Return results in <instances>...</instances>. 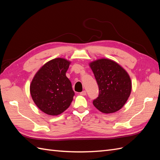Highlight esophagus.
Returning <instances> with one entry per match:
<instances>
[{
    "label": "esophagus",
    "mask_w": 160,
    "mask_h": 160,
    "mask_svg": "<svg viewBox=\"0 0 160 160\" xmlns=\"http://www.w3.org/2000/svg\"><path fill=\"white\" fill-rule=\"evenodd\" d=\"M80 94L81 95H87V92H86V91H82Z\"/></svg>",
    "instance_id": "esophagus-1"
}]
</instances>
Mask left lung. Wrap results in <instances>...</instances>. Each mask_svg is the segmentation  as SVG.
Returning a JSON list of instances; mask_svg holds the SVG:
<instances>
[{
	"label": "left lung",
	"instance_id": "obj_1",
	"mask_svg": "<svg viewBox=\"0 0 160 160\" xmlns=\"http://www.w3.org/2000/svg\"><path fill=\"white\" fill-rule=\"evenodd\" d=\"M99 87V96L92 103L100 112L110 114L121 109L132 91L128 73L117 62L99 58L89 63Z\"/></svg>",
	"mask_w": 160,
	"mask_h": 160
}]
</instances>
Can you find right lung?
I'll return each mask as SVG.
<instances>
[{
    "label": "right lung",
    "instance_id": "obj_1",
    "mask_svg": "<svg viewBox=\"0 0 160 160\" xmlns=\"http://www.w3.org/2000/svg\"><path fill=\"white\" fill-rule=\"evenodd\" d=\"M71 62L57 58L47 62L33 78L30 92L36 106L48 115L57 116L68 108L75 93L66 76Z\"/></svg>",
    "mask_w": 160,
    "mask_h": 160
}]
</instances>
